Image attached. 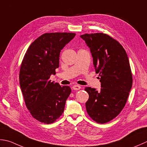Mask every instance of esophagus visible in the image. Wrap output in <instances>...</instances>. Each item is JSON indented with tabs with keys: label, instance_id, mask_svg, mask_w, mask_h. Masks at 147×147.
<instances>
[{
	"label": "esophagus",
	"instance_id": "1",
	"mask_svg": "<svg viewBox=\"0 0 147 147\" xmlns=\"http://www.w3.org/2000/svg\"><path fill=\"white\" fill-rule=\"evenodd\" d=\"M81 88V86L78 85H74L73 86V89L74 90H78Z\"/></svg>",
	"mask_w": 147,
	"mask_h": 147
}]
</instances>
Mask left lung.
Here are the masks:
<instances>
[{"label":"left lung","instance_id":"obj_1","mask_svg":"<svg viewBox=\"0 0 147 147\" xmlns=\"http://www.w3.org/2000/svg\"><path fill=\"white\" fill-rule=\"evenodd\" d=\"M90 48L96 73L100 76L101 88L86 87L89 98L86 109L91 119L100 123L110 122L125 106L132 84L130 64L120 43L103 33L80 36Z\"/></svg>","mask_w":147,"mask_h":147}]
</instances>
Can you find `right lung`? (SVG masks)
<instances>
[{"label": "right lung", "mask_w": 147, "mask_h": 147, "mask_svg": "<svg viewBox=\"0 0 147 147\" xmlns=\"http://www.w3.org/2000/svg\"><path fill=\"white\" fill-rule=\"evenodd\" d=\"M76 34L45 33L27 49L20 70V85L26 106L40 122H55L64 110L71 89L50 80L59 67L60 51Z\"/></svg>", "instance_id": "add662e5"}]
</instances>
